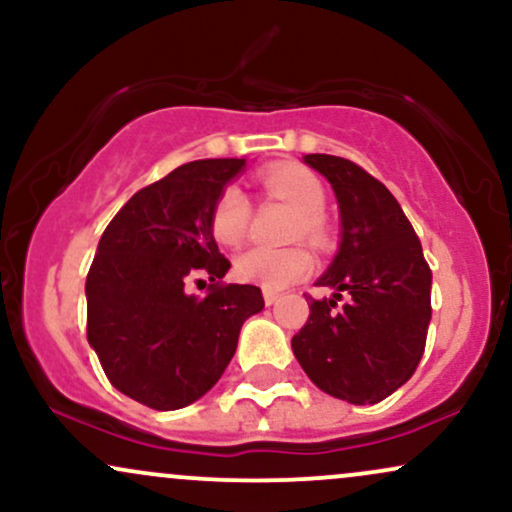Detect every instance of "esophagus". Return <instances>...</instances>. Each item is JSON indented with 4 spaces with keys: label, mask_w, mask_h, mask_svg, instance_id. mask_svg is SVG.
<instances>
[{
    "label": "esophagus",
    "mask_w": 512,
    "mask_h": 512,
    "mask_svg": "<svg viewBox=\"0 0 512 512\" xmlns=\"http://www.w3.org/2000/svg\"><path fill=\"white\" fill-rule=\"evenodd\" d=\"M279 298H281L279 291H264V303L267 305H274Z\"/></svg>",
    "instance_id": "34e87169"
}]
</instances>
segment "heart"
I'll return each instance as SVG.
<instances>
[{
	"instance_id": "1",
	"label": "heart",
	"mask_w": 512,
	"mask_h": 512,
	"mask_svg": "<svg viewBox=\"0 0 512 512\" xmlns=\"http://www.w3.org/2000/svg\"><path fill=\"white\" fill-rule=\"evenodd\" d=\"M262 187L269 195L286 202L296 211L293 236L310 243H322L327 236L322 211L327 204V192L313 170L303 166H272L260 175ZM250 226V202L238 185H226L214 199L209 214L211 236L221 245L243 243ZM313 269V255L305 248L267 250L250 248L236 257V274L240 281L257 284L267 291H279L298 281Z\"/></svg>"
}]
</instances>
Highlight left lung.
Returning a JSON list of instances; mask_svg holds the SVG:
<instances>
[{
  "instance_id": "1",
  "label": "left lung",
  "mask_w": 512,
  "mask_h": 512,
  "mask_svg": "<svg viewBox=\"0 0 512 512\" xmlns=\"http://www.w3.org/2000/svg\"><path fill=\"white\" fill-rule=\"evenodd\" d=\"M339 202L342 243L308 296L291 346L308 378L351 404H378L414 375L431 322V267L392 192L349 158L308 154Z\"/></svg>"
}]
</instances>
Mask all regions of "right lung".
<instances>
[{
	"label": "right lung",
	"instance_id": "obj_1",
	"mask_svg": "<svg viewBox=\"0 0 512 512\" xmlns=\"http://www.w3.org/2000/svg\"><path fill=\"white\" fill-rule=\"evenodd\" d=\"M245 158H204L144 187L103 231L86 276V337L122 395L173 411L219 383L262 291L223 284L231 262L209 228L214 199ZM207 275L202 299L186 281Z\"/></svg>",
	"mask_w": 512,
	"mask_h": 512
}]
</instances>
